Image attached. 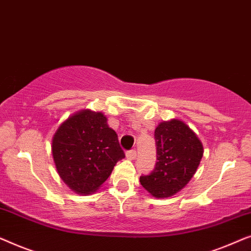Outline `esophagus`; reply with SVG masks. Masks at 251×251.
<instances>
[{
	"instance_id": "esophagus-1",
	"label": "esophagus",
	"mask_w": 251,
	"mask_h": 251,
	"mask_svg": "<svg viewBox=\"0 0 251 251\" xmlns=\"http://www.w3.org/2000/svg\"><path fill=\"white\" fill-rule=\"evenodd\" d=\"M126 157L127 159L129 160H134L136 158V150L135 149H132V150H128L126 152Z\"/></svg>"
}]
</instances>
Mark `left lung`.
I'll return each instance as SVG.
<instances>
[{
  "mask_svg": "<svg viewBox=\"0 0 251 251\" xmlns=\"http://www.w3.org/2000/svg\"><path fill=\"white\" fill-rule=\"evenodd\" d=\"M157 162L140 182L156 198H168L184 188L195 175L203 148L195 132L178 119L160 123L154 130Z\"/></svg>",
  "mask_w": 251,
  "mask_h": 251,
  "instance_id": "1",
  "label": "left lung"
}]
</instances>
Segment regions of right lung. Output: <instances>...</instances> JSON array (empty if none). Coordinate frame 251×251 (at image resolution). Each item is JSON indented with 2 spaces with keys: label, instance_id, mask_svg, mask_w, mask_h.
<instances>
[{
  "label": "right lung",
  "instance_id": "obj_1",
  "mask_svg": "<svg viewBox=\"0 0 251 251\" xmlns=\"http://www.w3.org/2000/svg\"><path fill=\"white\" fill-rule=\"evenodd\" d=\"M58 174L80 195L97 191L125 153L101 112L83 110L62 123L52 140Z\"/></svg>",
  "mask_w": 251,
  "mask_h": 251
}]
</instances>
